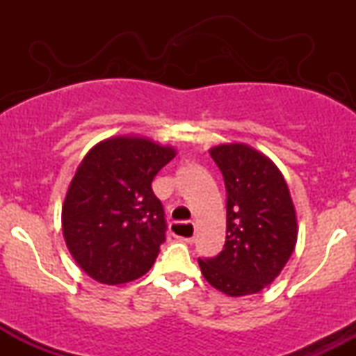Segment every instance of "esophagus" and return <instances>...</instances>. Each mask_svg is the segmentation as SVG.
I'll return each instance as SVG.
<instances>
[{"mask_svg": "<svg viewBox=\"0 0 356 356\" xmlns=\"http://www.w3.org/2000/svg\"><path fill=\"white\" fill-rule=\"evenodd\" d=\"M177 226H186L189 229V236H175V238L186 241V243H194L195 239V224L194 222H172V229Z\"/></svg>", "mask_w": 356, "mask_h": 356, "instance_id": "1", "label": "esophagus"}]
</instances>
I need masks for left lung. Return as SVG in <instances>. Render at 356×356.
I'll return each instance as SVG.
<instances>
[{
    "label": "left lung",
    "mask_w": 356,
    "mask_h": 356,
    "mask_svg": "<svg viewBox=\"0 0 356 356\" xmlns=\"http://www.w3.org/2000/svg\"><path fill=\"white\" fill-rule=\"evenodd\" d=\"M209 154L226 184V243L216 257L199 259V266L224 295H256L280 276L295 251V204L284 175L254 147L231 142Z\"/></svg>",
    "instance_id": "8db88e82"
}]
</instances>
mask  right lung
<instances>
[{
    "instance_id": "add662e5",
    "label": "right lung",
    "mask_w": 356,
    "mask_h": 356,
    "mask_svg": "<svg viewBox=\"0 0 356 356\" xmlns=\"http://www.w3.org/2000/svg\"><path fill=\"white\" fill-rule=\"evenodd\" d=\"M175 154L147 137L113 136L80 162L61 207V229L92 280L124 284L152 268L167 229L152 181Z\"/></svg>"
}]
</instances>
